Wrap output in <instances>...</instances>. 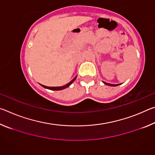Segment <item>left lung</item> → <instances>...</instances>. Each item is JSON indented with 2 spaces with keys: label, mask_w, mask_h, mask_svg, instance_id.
Masks as SVG:
<instances>
[{
  "label": "left lung",
  "mask_w": 155,
  "mask_h": 155,
  "mask_svg": "<svg viewBox=\"0 0 155 155\" xmlns=\"http://www.w3.org/2000/svg\"><path fill=\"white\" fill-rule=\"evenodd\" d=\"M104 84H105V85H109V86H117V85H119L120 84H116V85H114V84H110V83H106V82H103Z\"/></svg>",
  "instance_id": "8db88e82"
}]
</instances>
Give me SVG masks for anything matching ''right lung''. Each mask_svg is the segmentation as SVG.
<instances>
[{
	"label": "right lung",
	"mask_w": 155,
	"mask_h": 155,
	"mask_svg": "<svg viewBox=\"0 0 155 155\" xmlns=\"http://www.w3.org/2000/svg\"><path fill=\"white\" fill-rule=\"evenodd\" d=\"M77 77V76H76V77L74 78H73V79L71 81H70V83H68V84H66V85H64V86H61V87H47V86L41 85V84H40V85L42 86L43 87L46 88V89H48V90H64V89H65V88H67L68 87H69V86L71 85V84L75 81Z\"/></svg>",
	"instance_id": "obj_1"
}]
</instances>
